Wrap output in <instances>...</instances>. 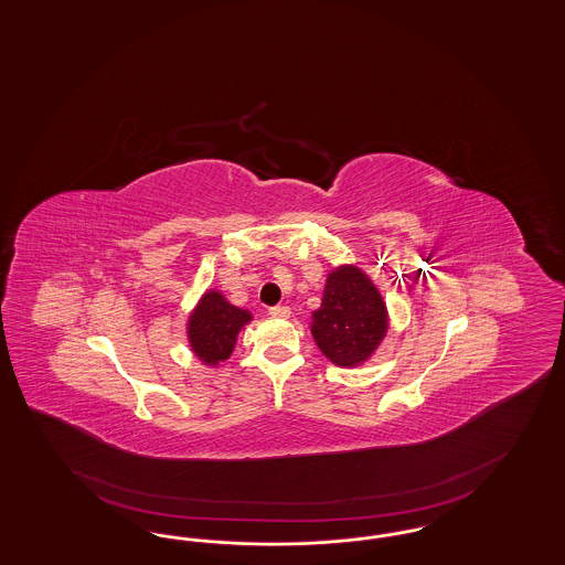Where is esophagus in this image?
<instances>
[{
  "instance_id": "34e87169",
  "label": "esophagus",
  "mask_w": 565,
  "mask_h": 565,
  "mask_svg": "<svg viewBox=\"0 0 565 565\" xmlns=\"http://www.w3.org/2000/svg\"><path fill=\"white\" fill-rule=\"evenodd\" d=\"M269 315L271 317H279V319H288L292 311H290V307H286V305H277V307H271L269 309Z\"/></svg>"
}]
</instances>
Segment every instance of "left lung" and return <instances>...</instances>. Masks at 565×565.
I'll return each mask as SVG.
<instances>
[{"mask_svg": "<svg viewBox=\"0 0 565 565\" xmlns=\"http://www.w3.org/2000/svg\"><path fill=\"white\" fill-rule=\"evenodd\" d=\"M384 296L356 265L328 273L321 307L311 315V333L319 351L338 367H359L370 361L388 333Z\"/></svg>", "mask_w": 565, "mask_h": 565, "instance_id": "left-lung-1", "label": "left lung"}]
</instances>
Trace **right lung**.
I'll return each mask as SVG.
<instances>
[{
    "mask_svg": "<svg viewBox=\"0 0 565 565\" xmlns=\"http://www.w3.org/2000/svg\"><path fill=\"white\" fill-rule=\"evenodd\" d=\"M253 312L232 305L218 290H206L188 317V342L202 365L216 367L232 356L237 333Z\"/></svg>",
    "mask_w": 565,
    "mask_h": 565,
    "instance_id": "1",
    "label": "right lung"
}]
</instances>
